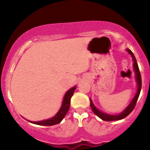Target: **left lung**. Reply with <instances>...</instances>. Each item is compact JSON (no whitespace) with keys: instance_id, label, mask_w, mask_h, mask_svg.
<instances>
[{"instance_id":"8db88e82","label":"left lung","mask_w":150,"mask_h":150,"mask_svg":"<svg viewBox=\"0 0 150 150\" xmlns=\"http://www.w3.org/2000/svg\"><path fill=\"white\" fill-rule=\"evenodd\" d=\"M127 51L131 55V56L132 57V60H133V68H134V70H135V76H136V82H137V92H136V94L134 97L133 99H132L130 104L128 105V106L127 107L124 111H123L122 113H120V114L118 115H110V114H107V113H105L101 112V111L98 110L97 108L94 106V104L92 103V101L91 100V99H89L90 100V106L91 108H92L93 112L95 113L96 115L98 117L101 118V119L106 120V121H112V120H121L123 118H125L126 116H128L130 113L132 112V110L134 109L135 108L136 103H137V99H138L139 96H140V93L141 91V88H142V79H141V75H140V70H139L138 68V65H137V61H136V58L134 56L133 53L130 50L127 49Z\"/></svg>"}]
</instances>
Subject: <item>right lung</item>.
<instances>
[{"label": "right lung", "mask_w": 150, "mask_h": 150, "mask_svg": "<svg viewBox=\"0 0 150 150\" xmlns=\"http://www.w3.org/2000/svg\"><path fill=\"white\" fill-rule=\"evenodd\" d=\"M75 88H76V87H73V88L70 89L68 92L65 93L61 108H60L58 112L53 118L48 120H41V121H31V120H28V121L32 123H34V124L46 125V126H48V125H53L59 123L63 119V118H64L66 113H68V110H69L70 99H71L72 96L73 95V93L75 92Z\"/></svg>", "instance_id": "right-lung-1"}]
</instances>
